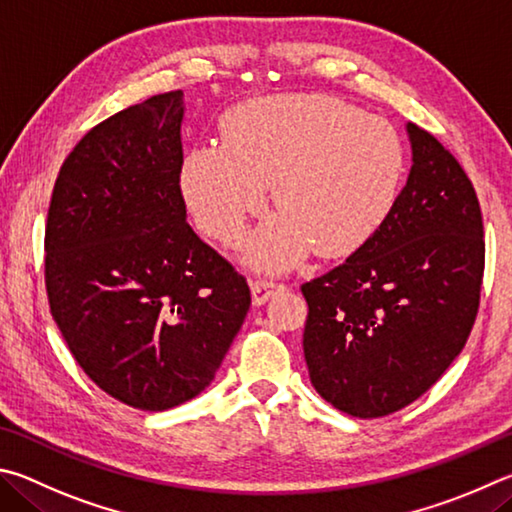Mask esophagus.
<instances>
[{"mask_svg": "<svg viewBox=\"0 0 512 512\" xmlns=\"http://www.w3.org/2000/svg\"><path fill=\"white\" fill-rule=\"evenodd\" d=\"M285 290L283 283H274L267 279H256L251 281V299H254V306H263L267 299H272L276 292Z\"/></svg>", "mask_w": 512, "mask_h": 512, "instance_id": "esophagus-1", "label": "esophagus"}]
</instances>
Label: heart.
<instances>
[{
  "mask_svg": "<svg viewBox=\"0 0 512 512\" xmlns=\"http://www.w3.org/2000/svg\"><path fill=\"white\" fill-rule=\"evenodd\" d=\"M405 173V146L378 116L326 96H276L238 107L224 139L188 152L182 188L197 224L236 240L261 209L267 184L281 213L249 242V261L285 270L362 247L387 220Z\"/></svg>",
  "mask_w": 512,
  "mask_h": 512,
  "instance_id": "heart-1",
  "label": "heart"
}]
</instances>
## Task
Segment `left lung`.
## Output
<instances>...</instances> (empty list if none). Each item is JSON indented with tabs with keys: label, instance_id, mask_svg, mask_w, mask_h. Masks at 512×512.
<instances>
[{
	"label": "left lung",
	"instance_id": "obj_1",
	"mask_svg": "<svg viewBox=\"0 0 512 512\" xmlns=\"http://www.w3.org/2000/svg\"><path fill=\"white\" fill-rule=\"evenodd\" d=\"M411 170L378 231L301 285L303 355L319 396L355 418L411 405L463 351L479 312L486 240L470 177L407 123Z\"/></svg>",
	"mask_w": 512,
	"mask_h": 512
}]
</instances>
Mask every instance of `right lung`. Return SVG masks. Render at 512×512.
I'll use <instances>...</instances> for the list:
<instances>
[{"label":"right lung","mask_w":512,"mask_h":512,"mask_svg":"<svg viewBox=\"0 0 512 512\" xmlns=\"http://www.w3.org/2000/svg\"><path fill=\"white\" fill-rule=\"evenodd\" d=\"M184 92L94 125L62 164L44 231L51 317L92 382L164 411L209 387L247 317V279L186 222Z\"/></svg>","instance_id":"obj_1"}]
</instances>
